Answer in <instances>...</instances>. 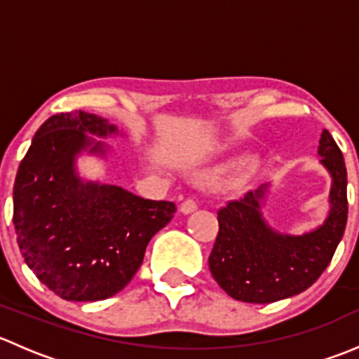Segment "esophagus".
<instances>
[{
    "label": "esophagus",
    "mask_w": 359,
    "mask_h": 359,
    "mask_svg": "<svg viewBox=\"0 0 359 359\" xmlns=\"http://www.w3.org/2000/svg\"><path fill=\"white\" fill-rule=\"evenodd\" d=\"M196 208H198V201L194 200V198H187V200L180 205V212L182 213H193Z\"/></svg>",
    "instance_id": "1"
}]
</instances>
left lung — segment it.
I'll list each match as a JSON object with an SVG mask.
<instances>
[{
	"label": "left lung",
	"mask_w": 359,
	"mask_h": 359,
	"mask_svg": "<svg viewBox=\"0 0 359 359\" xmlns=\"http://www.w3.org/2000/svg\"><path fill=\"white\" fill-rule=\"evenodd\" d=\"M318 154L332 175V187L330 210L316 229L299 236L274 231L260 213L267 186L217 212L219 234L208 266L233 299L252 304L288 299L307 290L330 264L347 224V172L328 130L321 132Z\"/></svg>",
	"instance_id": "left-lung-1"
}]
</instances>
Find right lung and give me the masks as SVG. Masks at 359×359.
<instances>
[{
    "label": "right lung",
    "mask_w": 359,
    "mask_h": 359,
    "mask_svg": "<svg viewBox=\"0 0 359 359\" xmlns=\"http://www.w3.org/2000/svg\"><path fill=\"white\" fill-rule=\"evenodd\" d=\"M86 133H118L83 111L46 119L32 139L13 186V226L29 269L60 299L104 300L132 281L147 243L173 219L172 201L135 196L119 186L83 180L76 156H106Z\"/></svg>",
    "instance_id": "obj_1"
}]
</instances>
